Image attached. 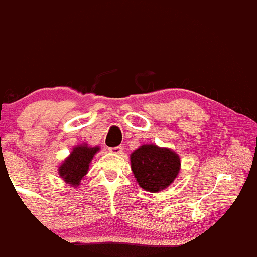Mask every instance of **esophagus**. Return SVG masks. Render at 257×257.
I'll use <instances>...</instances> for the list:
<instances>
[{"label": "esophagus", "mask_w": 257, "mask_h": 257, "mask_svg": "<svg viewBox=\"0 0 257 257\" xmlns=\"http://www.w3.org/2000/svg\"><path fill=\"white\" fill-rule=\"evenodd\" d=\"M109 152L112 153V154H121V153L123 152V148L121 147V146H118V147H111V148H109Z\"/></svg>", "instance_id": "esophagus-1"}]
</instances>
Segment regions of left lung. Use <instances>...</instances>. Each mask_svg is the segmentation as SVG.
I'll return each mask as SVG.
<instances>
[{
  "instance_id": "8db88e82",
  "label": "left lung",
  "mask_w": 257,
  "mask_h": 257,
  "mask_svg": "<svg viewBox=\"0 0 257 257\" xmlns=\"http://www.w3.org/2000/svg\"><path fill=\"white\" fill-rule=\"evenodd\" d=\"M131 165L140 187L157 193L175 180L179 174L181 161L179 155L171 148L146 144L132 153Z\"/></svg>"
}]
</instances>
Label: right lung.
Listing matches in <instances>:
<instances>
[{
    "instance_id": "right-lung-1",
    "label": "right lung",
    "mask_w": 257,
    "mask_h": 257,
    "mask_svg": "<svg viewBox=\"0 0 257 257\" xmlns=\"http://www.w3.org/2000/svg\"><path fill=\"white\" fill-rule=\"evenodd\" d=\"M99 151L100 147L98 146L91 147L87 144L74 146L69 157L65 158V160L58 168L60 178H63L65 183L72 187L79 186L80 181L89 172V166L93 157Z\"/></svg>"
}]
</instances>
